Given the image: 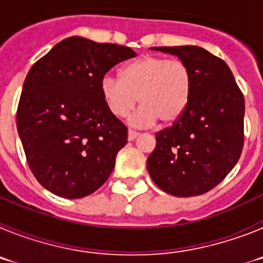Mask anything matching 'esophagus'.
<instances>
[{"instance_id": "34e87169", "label": "esophagus", "mask_w": 263, "mask_h": 263, "mask_svg": "<svg viewBox=\"0 0 263 263\" xmlns=\"http://www.w3.org/2000/svg\"><path fill=\"white\" fill-rule=\"evenodd\" d=\"M138 136H139V133L134 132V130H132V129L127 130V138H129V141H133V139H136Z\"/></svg>"}]
</instances>
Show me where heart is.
Wrapping results in <instances>:
<instances>
[{"label":"heart","mask_w":263,"mask_h":263,"mask_svg":"<svg viewBox=\"0 0 263 263\" xmlns=\"http://www.w3.org/2000/svg\"><path fill=\"white\" fill-rule=\"evenodd\" d=\"M192 73L182 60L146 55L122 67L120 78L105 75L100 81L104 104L115 117H130L136 126H147L159 121L168 125L179 120L192 96Z\"/></svg>","instance_id":"obj_1"}]
</instances>
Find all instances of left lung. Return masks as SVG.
<instances>
[{
  "label": "left lung",
  "mask_w": 263,
  "mask_h": 263,
  "mask_svg": "<svg viewBox=\"0 0 263 263\" xmlns=\"http://www.w3.org/2000/svg\"><path fill=\"white\" fill-rule=\"evenodd\" d=\"M173 53L192 73V96L179 120L155 134L147 158L153 182L179 197L203 195L224 180L243 147L245 100L227 63L197 46L152 47Z\"/></svg>",
  "instance_id": "8db88e82"
}]
</instances>
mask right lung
<instances>
[{
  "label": "right lung",
  "mask_w": 263,
  "mask_h": 263,
  "mask_svg": "<svg viewBox=\"0 0 263 263\" xmlns=\"http://www.w3.org/2000/svg\"><path fill=\"white\" fill-rule=\"evenodd\" d=\"M132 48L69 36L30 68L17 109L27 164L41 185L66 199L99 190L127 143V127L111 115L100 81Z\"/></svg>",
  "instance_id": "add662e5"
}]
</instances>
